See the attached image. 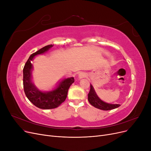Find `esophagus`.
Returning a JSON list of instances; mask_svg holds the SVG:
<instances>
[{"label":"esophagus","instance_id":"34e87169","mask_svg":"<svg viewBox=\"0 0 151 151\" xmlns=\"http://www.w3.org/2000/svg\"><path fill=\"white\" fill-rule=\"evenodd\" d=\"M87 76H88L87 73H86L84 72H82L79 73L78 77H79V79H83V78H84V77H86Z\"/></svg>","mask_w":151,"mask_h":151}]
</instances>
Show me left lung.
<instances>
[{
	"label": "left lung",
	"instance_id": "left-lung-1",
	"mask_svg": "<svg viewBox=\"0 0 151 151\" xmlns=\"http://www.w3.org/2000/svg\"><path fill=\"white\" fill-rule=\"evenodd\" d=\"M88 101L89 103L95 108L105 111L111 110L120 106V104H109L103 101L98 97L92 85L90 86V91L88 94Z\"/></svg>",
	"mask_w": 151,
	"mask_h": 151
}]
</instances>
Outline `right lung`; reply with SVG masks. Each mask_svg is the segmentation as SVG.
Returning a JSON list of instances; mask_svg holds the SVG:
<instances>
[{
    "label": "right lung",
    "instance_id": "add662e5",
    "mask_svg": "<svg viewBox=\"0 0 151 151\" xmlns=\"http://www.w3.org/2000/svg\"><path fill=\"white\" fill-rule=\"evenodd\" d=\"M53 45H49L31 54L26 62L23 68V87L26 97L35 106L41 109H48L57 108L65 101L68 90L74 82V77L65 79L58 84L57 88L52 91L44 93L38 90L31 82V61L35 56L42 54L52 48Z\"/></svg>",
    "mask_w": 151,
    "mask_h": 151
}]
</instances>
